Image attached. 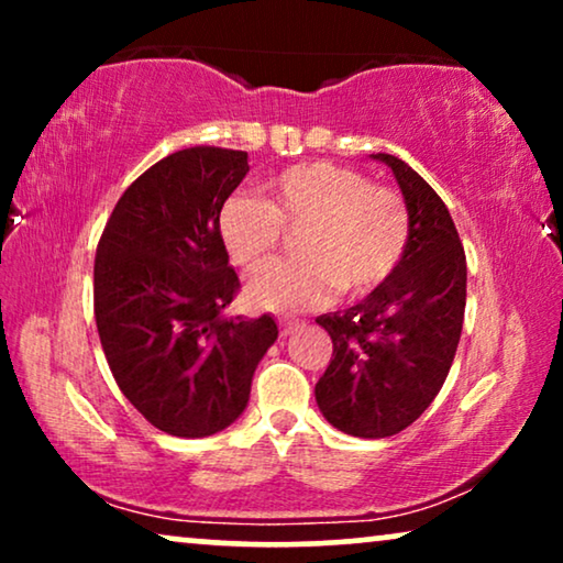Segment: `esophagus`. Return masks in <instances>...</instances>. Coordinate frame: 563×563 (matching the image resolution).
I'll return each instance as SVG.
<instances>
[{
	"instance_id": "34e87169",
	"label": "esophagus",
	"mask_w": 563,
	"mask_h": 563,
	"mask_svg": "<svg viewBox=\"0 0 563 563\" xmlns=\"http://www.w3.org/2000/svg\"><path fill=\"white\" fill-rule=\"evenodd\" d=\"M299 328V320H279V333L291 335Z\"/></svg>"
}]
</instances>
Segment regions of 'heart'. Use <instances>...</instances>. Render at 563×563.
I'll return each instance as SVG.
<instances>
[{"label": "heart", "instance_id": "heart-1", "mask_svg": "<svg viewBox=\"0 0 563 563\" xmlns=\"http://www.w3.org/2000/svg\"><path fill=\"white\" fill-rule=\"evenodd\" d=\"M266 202L235 195L222 205L218 230L228 256L256 274L295 233L299 258L266 268L249 299L276 312L320 307L335 297L361 299L382 289L407 256L410 207L397 189L374 184L353 166L314 161L289 166L264 184Z\"/></svg>", "mask_w": 563, "mask_h": 563}]
</instances>
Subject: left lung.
Listing matches in <instances>:
<instances>
[{"label":"left lung","mask_w":563,"mask_h":563,"mask_svg":"<svg viewBox=\"0 0 563 563\" xmlns=\"http://www.w3.org/2000/svg\"><path fill=\"white\" fill-rule=\"evenodd\" d=\"M410 207L412 238L395 276L345 312L322 314L333 356L314 384L330 426L387 438L412 426L441 391L466 307V253L449 207L405 161L376 153Z\"/></svg>","instance_id":"8db88e82"}]
</instances>
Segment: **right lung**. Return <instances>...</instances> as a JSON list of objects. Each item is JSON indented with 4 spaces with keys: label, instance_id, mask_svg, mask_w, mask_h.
Returning a JSON list of instances; mask_svg holds the SVG:
<instances>
[{
    "label": "right lung",
    "instance_id": "add662e5",
    "mask_svg": "<svg viewBox=\"0 0 563 563\" xmlns=\"http://www.w3.org/2000/svg\"><path fill=\"white\" fill-rule=\"evenodd\" d=\"M245 174V151H176L130 184L97 243L95 320L107 364L130 405L168 435L228 428L279 335L272 314H222L241 282L218 218Z\"/></svg>",
    "mask_w": 563,
    "mask_h": 563
}]
</instances>
